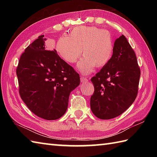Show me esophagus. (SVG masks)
I'll list each match as a JSON object with an SVG mask.
<instances>
[{
    "label": "esophagus",
    "instance_id": "obj_1",
    "mask_svg": "<svg viewBox=\"0 0 157 157\" xmlns=\"http://www.w3.org/2000/svg\"><path fill=\"white\" fill-rule=\"evenodd\" d=\"M80 80H81L82 82H87L88 81V79L84 76H81L80 77Z\"/></svg>",
    "mask_w": 157,
    "mask_h": 157
}]
</instances>
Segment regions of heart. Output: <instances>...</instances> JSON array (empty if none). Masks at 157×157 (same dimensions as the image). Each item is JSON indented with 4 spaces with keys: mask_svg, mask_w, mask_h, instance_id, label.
Wrapping results in <instances>:
<instances>
[{
    "mask_svg": "<svg viewBox=\"0 0 157 157\" xmlns=\"http://www.w3.org/2000/svg\"><path fill=\"white\" fill-rule=\"evenodd\" d=\"M56 52L63 61L69 64L75 63L84 56L77 65L82 74H88L94 67H102L111 60L113 50L111 34L105 29L94 26H78L63 36L56 45Z\"/></svg>",
    "mask_w": 157,
    "mask_h": 157,
    "instance_id": "b5f03b06",
    "label": "heart"
}]
</instances>
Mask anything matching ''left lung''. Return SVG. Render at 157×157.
Listing matches in <instances>:
<instances>
[{"label":"left lung","mask_w":157,"mask_h":157,"mask_svg":"<svg viewBox=\"0 0 157 157\" xmlns=\"http://www.w3.org/2000/svg\"><path fill=\"white\" fill-rule=\"evenodd\" d=\"M140 77L135 52L122 35L114 43L111 60L91 79L94 86L90 98L94 115L110 119L125 112L137 96Z\"/></svg>","instance_id":"left-lung-1"}]
</instances>
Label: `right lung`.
Wrapping results in <instances>:
<instances>
[{
  "mask_svg": "<svg viewBox=\"0 0 157 157\" xmlns=\"http://www.w3.org/2000/svg\"><path fill=\"white\" fill-rule=\"evenodd\" d=\"M44 35L25 48L16 69L19 94L36 115L58 119L67 109L70 93L80 84L78 73L54 51L46 50Z\"/></svg>",
  "mask_w": 157,
  "mask_h": 157,
  "instance_id": "right-lung-1",
  "label": "right lung"
}]
</instances>
